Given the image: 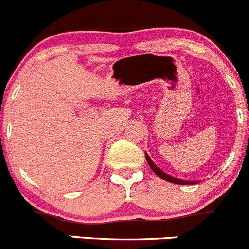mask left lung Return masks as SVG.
<instances>
[{
	"mask_svg": "<svg viewBox=\"0 0 249 249\" xmlns=\"http://www.w3.org/2000/svg\"><path fill=\"white\" fill-rule=\"evenodd\" d=\"M145 157H146V161H147V163L150 164L151 169H152L155 173L159 176L160 178H162L163 180H167V182H171V183H174V184H182V185H185V184H195V183H199V182H195V180H182V179H178V178H174L172 177V176H169V174L164 173L162 169H160L159 167L156 166V164L153 163L152 160L148 157L147 153H145Z\"/></svg>",
	"mask_w": 249,
	"mask_h": 249,
	"instance_id": "obj_1",
	"label": "left lung"
}]
</instances>
